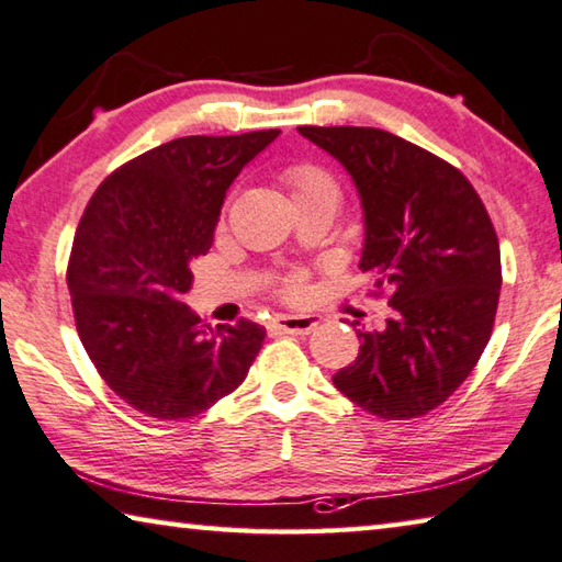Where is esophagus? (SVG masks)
Instances as JSON below:
<instances>
[{"instance_id": "1", "label": "esophagus", "mask_w": 562, "mask_h": 562, "mask_svg": "<svg viewBox=\"0 0 562 562\" xmlns=\"http://www.w3.org/2000/svg\"><path fill=\"white\" fill-rule=\"evenodd\" d=\"M319 325V317L315 315H280L272 319L270 329L284 335H310Z\"/></svg>"}]
</instances>
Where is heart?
<instances>
[{
  "label": "heart",
  "instance_id": "1",
  "mask_svg": "<svg viewBox=\"0 0 562 562\" xmlns=\"http://www.w3.org/2000/svg\"><path fill=\"white\" fill-rule=\"evenodd\" d=\"M282 180L290 187L295 204L307 202V200H323V198L337 200L340 198L337 182L325 172L323 167H317V165H307V162L292 165L284 169ZM280 292L284 297L297 300V297H302V292H305V282H302L300 274H292V278H288L280 284Z\"/></svg>",
  "mask_w": 562,
  "mask_h": 562
}]
</instances>
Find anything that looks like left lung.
<instances>
[{
    "instance_id": "1",
    "label": "left lung",
    "mask_w": 562,
    "mask_h": 562,
    "mask_svg": "<svg viewBox=\"0 0 562 562\" xmlns=\"http://www.w3.org/2000/svg\"><path fill=\"white\" fill-rule=\"evenodd\" d=\"M358 187L360 270L387 292V323L358 329L360 352L333 378L355 405L409 420L442 405L483 355L501 300V245L465 175L375 127H297Z\"/></svg>"
}]
</instances>
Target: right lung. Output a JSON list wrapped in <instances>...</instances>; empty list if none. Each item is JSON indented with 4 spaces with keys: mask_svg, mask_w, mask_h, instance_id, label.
<instances>
[{
    "mask_svg": "<svg viewBox=\"0 0 562 562\" xmlns=\"http://www.w3.org/2000/svg\"><path fill=\"white\" fill-rule=\"evenodd\" d=\"M280 130L180 137L106 177L79 220L67 288L79 340L124 403L184 420L243 385L265 342L249 319L212 329L182 297L222 202Z\"/></svg>",
    "mask_w": 562,
    "mask_h": 562,
    "instance_id": "right-lung-1",
    "label": "right lung"
}]
</instances>
